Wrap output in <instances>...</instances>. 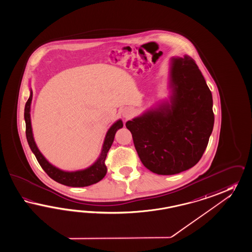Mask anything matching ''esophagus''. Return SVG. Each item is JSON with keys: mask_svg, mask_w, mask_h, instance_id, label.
Listing matches in <instances>:
<instances>
[{"mask_svg": "<svg viewBox=\"0 0 252 252\" xmlns=\"http://www.w3.org/2000/svg\"><path fill=\"white\" fill-rule=\"evenodd\" d=\"M124 117L128 119V118H129V117H130V113H129V112H128V113H125V114H124Z\"/></svg>", "mask_w": 252, "mask_h": 252, "instance_id": "obj_1", "label": "esophagus"}]
</instances>
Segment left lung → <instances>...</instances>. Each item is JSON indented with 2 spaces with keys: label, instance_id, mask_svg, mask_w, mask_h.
<instances>
[{
  "label": "left lung",
  "instance_id": "1",
  "mask_svg": "<svg viewBox=\"0 0 252 252\" xmlns=\"http://www.w3.org/2000/svg\"><path fill=\"white\" fill-rule=\"evenodd\" d=\"M172 105L126 123L142 164L162 175L194 166L207 148L214 127L213 98L194 59L172 62Z\"/></svg>",
  "mask_w": 252,
  "mask_h": 252
}]
</instances>
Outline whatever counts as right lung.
<instances>
[{
    "mask_svg": "<svg viewBox=\"0 0 252 252\" xmlns=\"http://www.w3.org/2000/svg\"><path fill=\"white\" fill-rule=\"evenodd\" d=\"M32 91H31L30 97L26 101V108H25L26 139L33 155H35L39 164L41 165V167L43 168L45 173L48 174V176L59 184L72 187H89L103 179L104 176L107 174V166L105 164L106 156L111 147L117 130L123 128V122L121 120L118 121L108 130L100 156L93 165L82 171L65 172L53 166L51 163L46 161V159L40 153L34 142L33 137H32V127H31V119H30V105L32 101Z\"/></svg>",
    "mask_w": 252,
    "mask_h": 252,
    "instance_id": "obj_1",
    "label": "right lung"
}]
</instances>
